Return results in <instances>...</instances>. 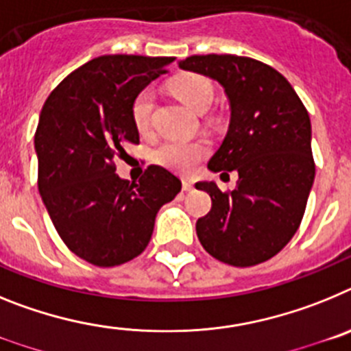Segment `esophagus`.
<instances>
[{"label":"esophagus","instance_id":"obj_1","mask_svg":"<svg viewBox=\"0 0 351 351\" xmlns=\"http://www.w3.org/2000/svg\"><path fill=\"white\" fill-rule=\"evenodd\" d=\"M191 190H193V182L184 179V181H182V191H191Z\"/></svg>","mask_w":351,"mask_h":351}]
</instances>
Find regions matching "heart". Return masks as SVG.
I'll list each match as a JSON object with an SVG mask.
<instances>
[{"label": "heart", "mask_w": 351, "mask_h": 351, "mask_svg": "<svg viewBox=\"0 0 351 351\" xmlns=\"http://www.w3.org/2000/svg\"><path fill=\"white\" fill-rule=\"evenodd\" d=\"M172 91L179 96L188 107L197 112H204L214 98L213 84L202 75L186 73L172 82ZM154 110L153 89H142L132 101V119L135 128L141 133L149 132ZM207 145L204 142H186L179 138H169L161 142L153 151V160L158 165L176 172L188 173L197 167V163L206 156Z\"/></svg>", "instance_id": "1"}]
</instances>
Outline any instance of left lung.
Wrapping results in <instances>:
<instances>
[{"label": "left lung", "mask_w": 351, "mask_h": 351, "mask_svg": "<svg viewBox=\"0 0 351 351\" xmlns=\"http://www.w3.org/2000/svg\"><path fill=\"white\" fill-rule=\"evenodd\" d=\"M182 70L218 80L230 101V126L209 161L213 172H235L234 191L197 182L210 195L197 221L204 250L234 267L278 255L302 221L315 181L309 114L287 79L262 61L232 54L190 56Z\"/></svg>", "instance_id": "obj_1"}]
</instances>
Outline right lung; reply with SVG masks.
<instances>
[{
    "label": "right lung",
    "instance_id": "obj_1",
    "mask_svg": "<svg viewBox=\"0 0 351 351\" xmlns=\"http://www.w3.org/2000/svg\"><path fill=\"white\" fill-rule=\"evenodd\" d=\"M173 58L100 56L71 71L49 95L35 133L38 191L68 250L98 267L138 256L163 204L181 181L149 165L138 182L121 179L116 160L138 144L133 98Z\"/></svg>",
    "mask_w": 351,
    "mask_h": 351
}]
</instances>
